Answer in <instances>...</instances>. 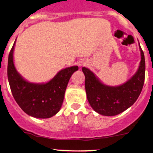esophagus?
I'll return each mask as SVG.
<instances>
[{
	"label": "esophagus",
	"mask_w": 153,
	"mask_h": 153,
	"mask_svg": "<svg viewBox=\"0 0 153 153\" xmlns=\"http://www.w3.org/2000/svg\"><path fill=\"white\" fill-rule=\"evenodd\" d=\"M82 65H82V64H80V66H82Z\"/></svg>",
	"instance_id": "esophagus-1"
}]
</instances>
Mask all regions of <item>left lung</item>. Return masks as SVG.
<instances>
[{
	"label": "left lung",
	"mask_w": 153,
	"mask_h": 153,
	"mask_svg": "<svg viewBox=\"0 0 153 153\" xmlns=\"http://www.w3.org/2000/svg\"><path fill=\"white\" fill-rule=\"evenodd\" d=\"M141 62L137 72L126 83L118 86H109L100 81L88 68H83L85 88L91 107L99 114L105 116L118 115L137 101L145 82V60L141 48Z\"/></svg>",
	"instance_id": "1"
}]
</instances>
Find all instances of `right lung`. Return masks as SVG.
<instances>
[{"label": "right lung", "instance_id": "1", "mask_svg": "<svg viewBox=\"0 0 153 153\" xmlns=\"http://www.w3.org/2000/svg\"><path fill=\"white\" fill-rule=\"evenodd\" d=\"M15 42L8 55L7 68L8 83L15 101L25 113L32 117L48 118L53 116L59 111L69 80L78 67L60 70L48 83H30L17 73L14 67Z\"/></svg>", "mask_w": 153, "mask_h": 153}]
</instances>
